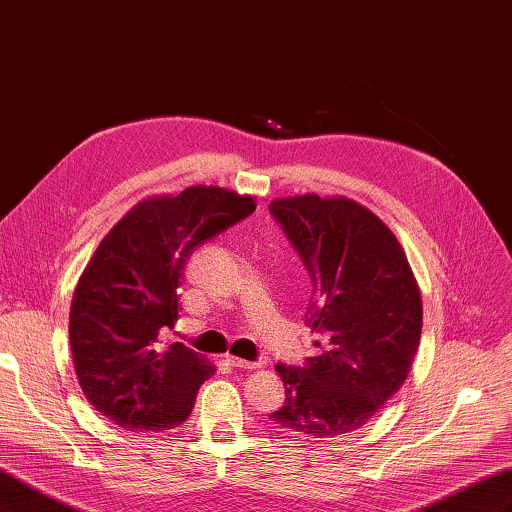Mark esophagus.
<instances>
[{
  "label": "esophagus",
  "mask_w": 512,
  "mask_h": 512,
  "mask_svg": "<svg viewBox=\"0 0 512 512\" xmlns=\"http://www.w3.org/2000/svg\"><path fill=\"white\" fill-rule=\"evenodd\" d=\"M226 361H228L232 367H237V369H256V365H258V363H254V361L237 359V356H226Z\"/></svg>",
  "instance_id": "obj_1"
}]
</instances>
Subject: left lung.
Listing matches in <instances>:
<instances>
[{
  "label": "left lung",
  "mask_w": 512,
  "mask_h": 512,
  "mask_svg": "<svg viewBox=\"0 0 512 512\" xmlns=\"http://www.w3.org/2000/svg\"><path fill=\"white\" fill-rule=\"evenodd\" d=\"M312 277L307 327L316 356L277 365L286 386L277 427L335 438L361 429L406 382L421 342L423 303L408 258L374 213L316 194L269 207Z\"/></svg>",
  "instance_id": "8db88e82"
}]
</instances>
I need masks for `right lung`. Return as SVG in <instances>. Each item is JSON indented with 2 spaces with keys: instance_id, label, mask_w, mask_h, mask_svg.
Returning <instances> with one entry per match:
<instances>
[{
  "instance_id": "add662e5",
  "label": "right lung",
  "mask_w": 512,
  "mask_h": 512,
  "mask_svg": "<svg viewBox=\"0 0 512 512\" xmlns=\"http://www.w3.org/2000/svg\"><path fill=\"white\" fill-rule=\"evenodd\" d=\"M254 209L252 196L194 185L136 205L104 237L74 292L70 348L85 397L108 421L160 431L192 414L215 367L162 337L179 320L190 256Z\"/></svg>"
}]
</instances>
